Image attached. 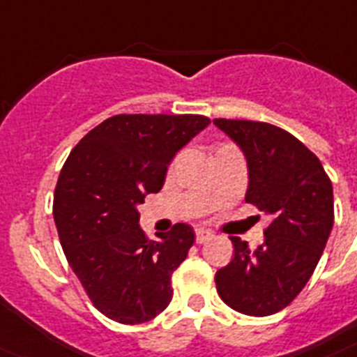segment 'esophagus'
Listing matches in <instances>:
<instances>
[{
	"instance_id": "obj_1",
	"label": "esophagus",
	"mask_w": 357,
	"mask_h": 357,
	"mask_svg": "<svg viewBox=\"0 0 357 357\" xmlns=\"http://www.w3.org/2000/svg\"><path fill=\"white\" fill-rule=\"evenodd\" d=\"M214 238L211 230H205V229H197L196 230V241L197 243H206V241H211Z\"/></svg>"
}]
</instances>
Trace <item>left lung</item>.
Instances as JSON below:
<instances>
[{"instance_id":"8db88e82","label":"left lung","mask_w":357,"mask_h":357,"mask_svg":"<svg viewBox=\"0 0 357 357\" xmlns=\"http://www.w3.org/2000/svg\"><path fill=\"white\" fill-rule=\"evenodd\" d=\"M243 151L245 202L271 215L261 247L232 236L234 257L215 272L218 294L247 316H271L310 280L334 225L331 178L321 161L283 128L248 119H214Z\"/></svg>"}]
</instances>
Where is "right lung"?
<instances>
[{
    "label": "right lung",
    "mask_w": 357,
    "mask_h": 357,
    "mask_svg": "<svg viewBox=\"0 0 357 357\" xmlns=\"http://www.w3.org/2000/svg\"><path fill=\"white\" fill-rule=\"evenodd\" d=\"M211 119L199 114H118L77 143L54 190V221L68 265L101 314L137 325L172 299V274L194 245L176 223L152 241L137 205L163 187L167 167Z\"/></svg>",
    "instance_id": "add662e5"
}]
</instances>
